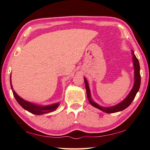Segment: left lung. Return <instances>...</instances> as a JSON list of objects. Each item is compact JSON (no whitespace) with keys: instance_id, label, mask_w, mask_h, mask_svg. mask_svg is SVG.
Here are the masks:
<instances>
[{"instance_id":"1","label":"left lung","mask_w":150,"mask_h":150,"mask_svg":"<svg viewBox=\"0 0 150 150\" xmlns=\"http://www.w3.org/2000/svg\"><path fill=\"white\" fill-rule=\"evenodd\" d=\"M132 54H133V62H134V75H135L134 85L132 88V91H130V94L128 95V96H127L122 102L119 103L117 105L111 106V107L106 108V107L100 106L98 105H97L96 103H95V102H93V101L91 100L90 90H89V87H88L87 81L86 80V79L84 78L86 91H87V98L88 101H89L91 105L93 106L94 107L99 109V110L105 112H106V113H114V112H119V111L124 110V109L126 108L128 106H129V105H130L132 103V102L136 95V93H138V91H139V87H140V82H141L140 73H139V69H140V68H139L138 59H137L136 55H134L133 51H132Z\"/></svg>"}]
</instances>
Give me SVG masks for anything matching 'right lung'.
I'll return each instance as SVG.
<instances>
[{
    "label": "right lung",
    "instance_id": "add662e5",
    "mask_svg": "<svg viewBox=\"0 0 150 150\" xmlns=\"http://www.w3.org/2000/svg\"><path fill=\"white\" fill-rule=\"evenodd\" d=\"M11 85L12 90L13 91L12 86V85ZM13 95H14V98H16L17 102L19 103V105L21 106L22 108H24L25 110L30 112L34 114V115H41L42 114L51 112L55 110V109H56L58 107V106H59V103L54 104V105H52L50 106H38L36 105H34V104L28 102V101H26L24 99H22V98H20V96L14 92V91H13Z\"/></svg>",
    "mask_w": 150,
    "mask_h": 150
}]
</instances>
